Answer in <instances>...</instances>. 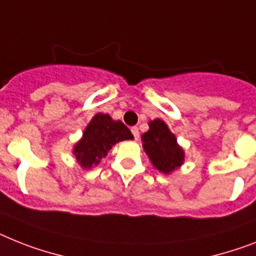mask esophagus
<instances>
[{
  "label": "esophagus",
  "mask_w": 256,
  "mask_h": 256,
  "mask_svg": "<svg viewBox=\"0 0 256 256\" xmlns=\"http://www.w3.org/2000/svg\"><path fill=\"white\" fill-rule=\"evenodd\" d=\"M132 133H133V136H134V138L136 140H138V137H140V132H138V128L137 126H132Z\"/></svg>",
  "instance_id": "34e87169"
}]
</instances>
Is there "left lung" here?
<instances>
[{"label": "left lung", "mask_w": 256, "mask_h": 256, "mask_svg": "<svg viewBox=\"0 0 256 256\" xmlns=\"http://www.w3.org/2000/svg\"><path fill=\"white\" fill-rule=\"evenodd\" d=\"M141 141L152 164L164 174H171L184 164V150L164 120L149 122V130L141 136Z\"/></svg>", "instance_id": "1"}]
</instances>
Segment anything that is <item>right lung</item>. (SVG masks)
I'll use <instances>...</instances> for the list:
<instances>
[{
  "mask_svg": "<svg viewBox=\"0 0 256 256\" xmlns=\"http://www.w3.org/2000/svg\"><path fill=\"white\" fill-rule=\"evenodd\" d=\"M124 140H133L128 126L120 120H114L108 114L98 112L74 144L73 156L82 168H92L99 164L115 144Z\"/></svg>",
  "mask_w": 256,
  "mask_h": 256,
  "instance_id": "right-lung-1",
  "label": "right lung"
}]
</instances>
